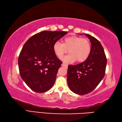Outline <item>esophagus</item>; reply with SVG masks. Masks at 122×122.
<instances>
[{
  "label": "esophagus",
  "instance_id": "1",
  "mask_svg": "<svg viewBox=\"0 0 122 122\" xmlns=\"http://www.w3.org/2000/svg\"><path fill=\"white\" fill-rule=\"evenodd\" d=\"M62 66L65 67V68H68V65H67V64H65V63H64L62 64Z\"/></svg>",
  "mask_w": 122,
  "mask_h": 122
}]
</instances>
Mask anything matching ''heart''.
I'll list each match as a JSON object with an SVG mask.
<instances>
[{"label": "heart", "instance_id": "heart-1", "mask_svg": "<svg viewBox=\"0 0 122 122\" xmlns=\"http://www.w3.org/2000/svg\"><path fill=\"white\" fill-rule=\"evenodd\" d=\"M53 50L59 59L62 58L69 50L70 54L63 59L65 62L71 63L76 60L77 62L81 63L85 61L89 56L91 46L87 39L71 36L64 38L62 43L59 41L54 43Z\"/></svg>", "mask_w": 122, "mask_h": 122}]
</instances>
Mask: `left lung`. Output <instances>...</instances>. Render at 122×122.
Instances as JSON below:
<instances>
[{"instance_id":"obj_1","label":"left lung","mask_w":122,"mask_h":122,"mask_svg":"<svg viewBox=\"0 0 122 122\" xmlns=\"http://www.w3.org/2000/svg\"><path fill=\"white\" fill-rule=\"evenodd\" d=\"M91 42L89 56L83 62L68 66L67 82L72 92L79 95L87 94L94 90L105 74L107 59L100 42L85 33Z\"/></svg>"}]
</instances>
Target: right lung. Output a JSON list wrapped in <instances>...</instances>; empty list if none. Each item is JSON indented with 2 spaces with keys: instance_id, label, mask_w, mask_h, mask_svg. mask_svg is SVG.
Here are the masks:
<instances>
[{
  "instance_id": "add662e5",
  "label": "right lung",
  "mask_w": 122,
  "mask_h": 122,
  "mask_svg": "<svg viewBox=\"0 0 122 122\" xmlns=\"http://www.w3.org/2000/svg\"><path fill=\"white\" fill-rule=\"evenodd\" d=\"M66 31H43L28 39L18 58L21 78L33 91H48L56 81L62 61L53 50L54 43L66 34Z\"/></svg>"
}]
</instances>
